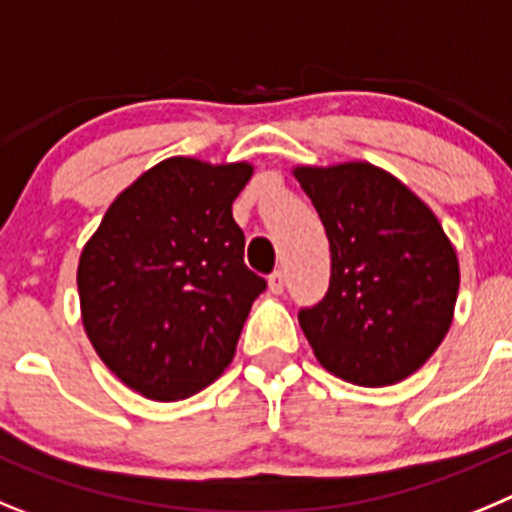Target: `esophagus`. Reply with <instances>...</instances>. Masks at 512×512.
<instances>
[{"mask_svg":"<svg viewBox=\"0 0 512 512\" xmlns=\"http://www.w3.org/2000/svg\"><path fill=\"white\" fill-rule=\"evenodd\" d=\"M267 285H270V290H273V293H283V290H285V275L280 273V270H275V273L267 278Z\"/></svg>","mask_w":512,"mask_h":512,"instance_id":"34e87169","label":"esophagus"}]
</instances>
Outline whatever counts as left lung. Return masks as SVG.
<instances>
[{"instance_id": "obj_1", "label": "left lung", "mask_w": 512, "mask_h": 512, "mask_svg": "<svg viewBox=\"0 0 512 512\" xmlns=\"http://www.w3.org/2000/svg\"><path fill=\"white\" fill-rule=\"evenodd\" d=\"M293 176L319 211L331 250L324 301L298 311L313 354L354 385L405 380L454 319V245L434 211L377 165H298Z\"/></svg>"}]
</instances>
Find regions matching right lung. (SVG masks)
<instances>
[{
  "label": "right lung",
  "instance_id": "right-lung-1",
  "mask_svg": "<svg viewBox=\"0 0 512 512\" xmlns=\"http://www.w3.org/2000/svg\"><path fill=\"white\" fill-rule=\"evenodd\" d=\"M250 163L168 158L124 188L78 260L86 336L101 362L150 400L199 393L229 367L252 301L232 204Z\"/></svg>",
  "mask_w": 512,
  "mask_h": 512
}]
</instances>
